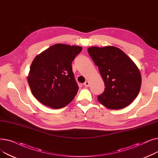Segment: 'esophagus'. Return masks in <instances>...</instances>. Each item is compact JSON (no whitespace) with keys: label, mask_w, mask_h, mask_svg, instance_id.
Here are the masks:
<instances>
[{"label":"esophagus","mask_w":158,"mask_h":158,"mask_svg":"<svg viewBox=\"0 0 158 158\" xmlns=\"http://www.w3.org/2000/svg\"><path fill=\"white\" fill-rule=\"evenodd\" d=\"M89 81H85V82L84 83V85L86 86V87H89Z\"/></svg>","instance_id":"obj_1"}]
</instances>
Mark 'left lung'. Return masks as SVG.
<instances>
[{"instance_id": "1", "label": "left lung", "mask_w": 158, "mask_h": 158, "mask_svg": "<svg viewBox=\"0 0 158 158\" xmlns=\"http://www.w3.org/2000/svg\"><path fill=\"white\" fill-rule=\"evenodd\" d=\"M88 52L98 67L105 85L104 92L97 97L99 102L112 110H120L132 103L142 85L136 64L116 47H90Z\"/></svg>"}]
</instances>
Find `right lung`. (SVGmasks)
<instances>
[{
    "mask_svg": "<svg viewBox=\"0 0 158 158\" xmlns=\"http://www.w3.org/2000/svg\"><path fill=\"white\" fill-rule=\"evenodd\" d=\"M82 48L55 44L32 61L27 77L32 94L43 104L60 109L69 104L79 89L72 62Z\"/></svg>",
    "mask_w": 158,
    "mask_h": 158,
    "instance_id": "1",
    "label": "right lung"
}]
</instances>
